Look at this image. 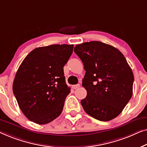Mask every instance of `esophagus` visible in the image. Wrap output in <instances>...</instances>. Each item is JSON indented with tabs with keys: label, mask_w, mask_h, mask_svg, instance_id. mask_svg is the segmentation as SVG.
Returning a JSON list of instances; mask_svg holds the SVG:
<instances>
[{
	"label": "esophagus",
	"mask_w": 147,
	"mask_h": 147,
	"mask_svg": "<svg viewBox=\"0 0 147 147\" xmlns=\"http://www.w3.org/2000/svg\"><path fill=\"white\" fill-rule=\"evenodd\" d=\"M80 87V84H74V85L72 86V88H73V89H76V88Z\"/></svg>",
	"instance_id": "34e87169"
}]
</instances>
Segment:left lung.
Returning <instances> with one entry per match:
<instances>
[{
  "label": "left lung",
  "instance_id": "obj_1",
  "mask_svg": "<svg viewBox=\"0 0 147 147\" xmlns=\"http://www.w3.org/2000/svg\"><path fill=\"white\" fill-rule=\"evenodd\" d=\"M74 53L86 71L81 103L88 115L100 121L119 116L133 95L134 75L125 57L111 45L90 41L76 45Z\"/></svg>",
  "mask_w": 147,
  "mask_h": 147
}]
</instances>
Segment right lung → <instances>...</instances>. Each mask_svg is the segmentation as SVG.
<instances>
[{"label": "right lung", "mask_w": 147, "mask_h": 147, "mask_svg": "<svg viewBox=\"0 0 147 147\" xmlns=\"http://www.w3.org/2000/svg\"><path fill=\"white\" fill-rule=\"evenodd\" d=\"M73 45H52L32 51L22 62L12 90L20 110L30 121L45 125L61 114L71 92L63 67Z\"/></svg>", "instance_id": "obj_1"}]
</instances>
